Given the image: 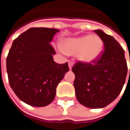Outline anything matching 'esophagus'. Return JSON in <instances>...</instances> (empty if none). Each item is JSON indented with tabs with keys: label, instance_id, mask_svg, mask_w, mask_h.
I'll return each mask as SVG.
<instances>
[{
	"label": "esophagus",
	"instance_id": "esophagus-1",
	"mask_svg": "<svg viewBox=\"0 0 130 130\" xmlns=\"http://www.w3.org/2000/svg\"><path fill=\"white\" fill-rule=\"evenodd\" d=\"M68 65H69V69L71 70L72 68V67H73V62L71 61H69Z\"/></svg>",
	"mask_w": 130,
	"mask_h": 130
}]
</instances>
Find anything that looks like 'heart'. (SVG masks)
I'll return each instance as SVG.
<instances>
[{"instance_id":"b5f03b06","label":"heart","mask_w":130,"mask_h":130,"mask_svg":"<svg viewBox=\"0 0 130 130\" xmlns=\"http://www.w3.org/2000/svg\"><path fill=\"white\" fill-rule=\"evenodd\" d=\"M63 51L69 55H76L80 61L91 63L95 62L102 54L103 42L98 36H84L69 38L62 43Z\"/></svg>"}]
</instances>
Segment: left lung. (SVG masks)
Here are the masks:
<instances>
[{
    "label": "left lung",
    "mask_w": 130,
    "mask_h": 130,
    "mask_svg": "<svg viewBox=\"0 0 130 130\" xmlns=\"http://www.w3.org/2000/svg\"><path fill=\"white\" fill-rule=\"evenodd\" d=\"M94 32L104 43L102 54L92 63L77 62L72 69L75 75L74 87L77 100L93 109L106 107L116 99L127 74L124 50L119 43L102 30Z\"/></svg>",
    "instance_id": "1"
}]
</instances>
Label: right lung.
Masks as SVG:
<instances>
[{"label":"right lung","mask_w":130,"mask_h":130,"mask_svg":"<svg viewBox=\"0 0 130 130\" xmlns=\"http://www.w3.org/2000/svg\"><path fill=\"white\" fill-rule=\"evenodd\" d=\"M60 30L31 28L14 40L6 58L10 86L25 103L44 107L55 96L56 87L68 72L67 62L53 61L55 51L50 44Z\"/></svg>","instance_id":"1"}]
</instances>
